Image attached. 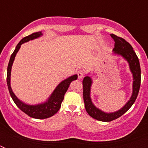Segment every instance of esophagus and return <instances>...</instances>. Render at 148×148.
<instances>
[{"label":"esophagus","mask_w":148,"mask_h":148,"mask_svg":"<svg viewBox=\"0 0 148 148\" xmlns=\"http://www.w3.org/2000/svg\"><path fill=\"white\" fill-rule=\"evenodd\" d=\"M84 75V73L83 71H77V76H78L79 79L82 78Z\"/></svg>","instance_id":"obj_1"}]
</instances>
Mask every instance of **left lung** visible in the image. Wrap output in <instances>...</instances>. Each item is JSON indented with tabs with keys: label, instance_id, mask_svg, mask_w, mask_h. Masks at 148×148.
<instances>
[{
	"label": "left lung",
	"instance_id": "left-lung-1",
	"mask_svg": "<svg viewBox=\"0 0 148 148\" xmlns=\"http://www.w3.org/2000/svg\"><path fill=\"white\" fill-rule=\"evenodd\" d=\"M114 40V48L113 52L114 54L121 56L124 60L127 61L132 76H133V85H132V95L123 108L114 112L107 113L100 110L93 103L90 97V89L92 85V79L89 75L86 76L83 80V97L84 106L87 112L93 118L103 122H109L117 119L126 113L130 109L138 97L140 86V67L139 60L133 47L127 41L123 38L110 34Z\"/></svg>",
	"mask_w": 148,
	"mask_h": 148
}]
</instances>
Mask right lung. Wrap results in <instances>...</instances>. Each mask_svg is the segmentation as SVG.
<instances>
[{
  "instance_id": "add662e5",
  "label": "right lung",
  "mask_w": 148,
  "mask_h": 148,
  "mask_svg": "<svg viewBox=\"0 0 148 148\" xmlns=\"http://www.w3.org/2000/svg\"><path fill=\"white\" fill-rule=\"evenodd\" d=\"M42 35L43 34L41 31L33 33L31 34V35H28L27 37L23 38L18 43L14 51L13 52V53L10 56V60L8 63V71H7V84H8V90H9L10 95L12 97L14 102L23 112H24L30 117L36 118V119H45V118H48V117L55 114L60 109L61 103H62L64 97L65 93L69 88L70 84L74 80L77 79V74H74L73 76L69 77L67 79L61 81L56 87V88L54 89L53 93L51 94V96L48 97V99L44 103H38V104H35V105H31V104L24 103L23 101L17 98V96L14 95V93L13 92L11 87H10V73H11V67H12L13 63L14 60L15 56L19 51L22 44L27 42L29 40L40 38V36Z\"/></svg>"
}]
</instances>
